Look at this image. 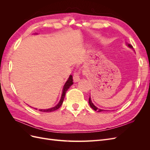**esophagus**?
I'll return each mask as SVG.
<instances>
[{
	"mask_svg": "<svg viewBox=\"0 0 150 150\" xmlns=\"http://www.w3.org/2000/svg\"><path fill=\"white\" fill-rule=\"evenodd\" d=\"M80 73L79 72H76L73 75V80L74 82L76 83V82H79L80 81Z\"/></svg>",
	"mask_w": 150,
	"mask_h": 150,
	"instance_id": "esophagus-1",
	"label": "esophagus"
}]
</instances>
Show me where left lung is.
I'll list each match as a JSON object with an SVG mask.
<instances>
[{"label":"left lung","instance_id":"1","mask_svg":"<svg viewBox=\"0 0 150 150\" xmlns=\"http://www.w3.org/2000/svg\"><path fill=\"white\" fill-rule=\"evenodd\" d=\"M126 44L128 45V46L129 47H130V48H131V49H133V46H131V44ZM89 105H90L91 108H93L94 111H97V112H101V111H108V110H101V109H99V108H97L96 106H94V104L92 103V101H91V98H90V97H89Z\"/></svg>","mask_w":150,"mask_h":150}]
</instances>
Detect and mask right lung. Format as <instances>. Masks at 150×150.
I'll use <instances>...</instances> for the list:
<instances>
[{
    "mask_svg": "<svg viewBox=\"0 0 150 150\" xmlns=\"http://www.w3.org/2000/svg\"><path fill=\"white\" fill-rule=\"evenodd\" d=\"M72 84H73V80H72V75H70L69 78H68V79L67 80V81L66 82L65 84L64 85V87H63V89H62V95H61V99L59 102L58 103V104H57V105L56 106L54 107H52L51 108H49V109H46V110H43V109H39V111H42V112H52L54 111H56L57 110H58L59 108L61 107V106L62 105V104L63 103V101H64V97H65V94H66V93L67 91V90L69 89L71 86L72 85ZM35 109V110H38L37 108H34Z\"/></svg>",
    "mask_w": 150,
    "mask_h": 150,
    "instance_id": "obj_1",
    "label": "right lung"
}]
</instances>
